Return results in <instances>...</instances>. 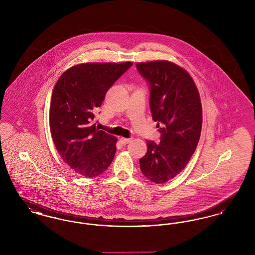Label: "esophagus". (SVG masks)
<instances>
[{"instance_id": "1", "label": "esophagus", "mask_w": 255, "mask_h": 255, "mask_svg": "<svg viewBox=\"0 0 255 255\" xmlns=\"http://www.w3.org/2000/svg\"><path fill=\"white\" fill-rule=\"evenodd\" d=\"M121 142H122V144H127V143H129L131 140H132V138H126V137H121Z\"/></svg>"}]
</instances>
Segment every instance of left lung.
<instances>
[{"label":"left lung","mask_w":255,"mask_h":255,"mask_svg":"<svg viewBox=\"0 0 255 255\" xmlns=\"http://www.w3.org/2000/svg\"><path fill=\"white\" fill-rule=\"evenodd\" d=\"M135 67L150 86V110L160 133L159 143L147 140L140 170L151 182L164 183L183 170L198 145L201 99L192 77L174 63L152 61Z\"/></svg>","instance_id":"obj_1"}]
</instances>
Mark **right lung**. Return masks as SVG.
I'll return each instance as SVG.
<instances>
[{"label":"right lung","instance_id":"right-lung-1","mask_svg":"<svg viewBox=\"0 0 255 255\" xmlns=\"http://www.w3.org/2000/svg\"><path fill=\"white\" fill-rule=\"evenodd\" d=\"M132 65H76L61 75L53 89L49 108L53 142L63 160L83 177L101 175L114 159L117 137L97 129L94 119L107 91Z\"/></svg>","mask_w":255,"mask_h":255}]
</instances>
